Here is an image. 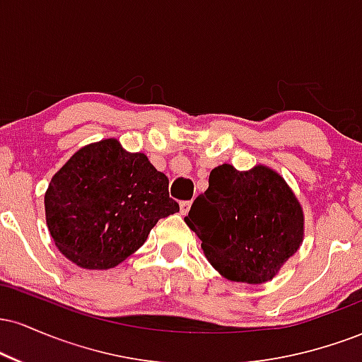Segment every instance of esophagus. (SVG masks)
<instances>
[{"mask_svg": "<svg viewBox=\"0 0 362 362\" xmlns=\"http://www.w3.org/2000/svg\"><path fill=\"white\" fill-rule=\"evenodd\" d=\"M190 206H192V202H190V201H184V202H180V213H182V216H185L187 213H189V211H190Z\"/></svg>", "mask_w": 362, "mask_h": 362, "instance_id": "1", "label": "esophagus"}]
</instances>
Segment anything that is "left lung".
<instances>
[{
	"instance_id": "left-lung-1",
	"label": "left lung",
	"mask_w": 362,
	"mask_h": 362,
	"mask_svg": "<svg viewBox=\"0 0 362 362\" xmlns=\"http://www.w3.org/2000/svg\"><path fill=\"white\" fill-rule=\"evenodd\" d=\"M185 223L216 271L247 284L271 281L305 236L300 201L284 178L265 165L247 172L228 163L216 167Z\"/></svg>"
}]
</instances>
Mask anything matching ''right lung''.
<instances>
[{
    "label": "right lung",
    "mask_w": 362,
    "mask_h": 362,
    "mask_svg": "<svg viewBox=\"0 0 362 362\" xmlns=\"http://www.w3.org/2000/svg\"><path fill=\"white\" fill-rule=\"evenodd\" d=\"M44 206L62 255L98 271L126 260L158 219L180 209L168 195V177L114 138L78 149L51 178Z\"/></svg>",
    "instance_id": "right-lung-1"
}]
</instances>
